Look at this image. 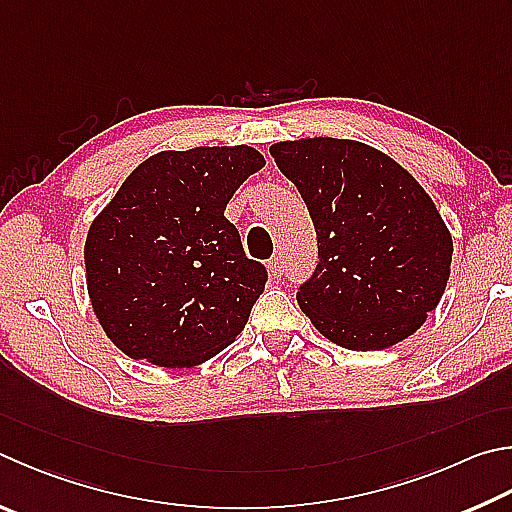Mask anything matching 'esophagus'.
Segmentation results:
<instances>
[{"mask_svg": "<svg viewBox=\"0 0 512 512\" xmlns=\"http://www.w3.org/2000/svg\"><path fill=\"white\" fill-rule=\"evenodd\" d=\"M268 271H271L275 277H282L284 275V257H273L271 262H268Z\"/></svg>", "mask_w": 512, "mask_h": 512, "instance_id": "34e87169", "label": "esophagus"}]
</instances>
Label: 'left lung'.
Here are the masks:
<instances>
[{"label": "left lung", "mask_w": 512, "mask_h": 512, "mask_svg": "<svg viewBox=\"0 0 512 512\" xmlns=\"http://www.w3.org/2000/svg\"><path fill=\"white\" fill-rule=\"evenodd\" d=\"M318 235V266L297 302L324 338L376 351L421 327L450 277L452 237L439 210L387 154L342 138L271 147Z\"/></svg>", "instance_id": "1"}]
</instances>
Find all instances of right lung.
I'll use <instances>...</instances> for the list:
<instances>
[{
  "label": "right lung",
  "mask_w": 512,
  "mask_h": 512,
  "mask_svg": "<svg viewBox=\"0 0 512 512\" xmlns=\"http://www.w3.org/2000/svg\"><path fill=\"white\" fill-rule=\"evenodd\" d=\"M264 167L253 147H194L143 161L89 228L87 288L98 322L134 360L194 367L244 331L268 280L226 219Z\"/></svg>",
  "instance_id": "add662e5"
}]
</instances>
